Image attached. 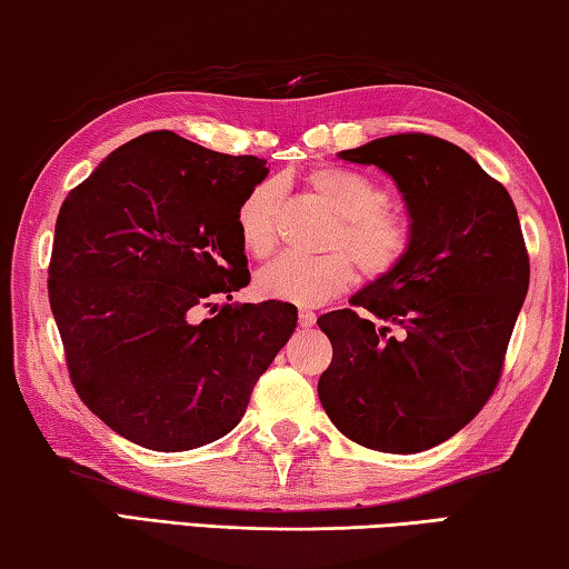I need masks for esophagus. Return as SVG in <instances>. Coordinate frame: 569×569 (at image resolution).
Here are the masks:
<instances>
[{
    "label": "esophagus",
    "instance_id": "34e87169",
    "mask_svg": "<svg viewBox=\"0 0 569 569\" xmlns=\"http://www.w3.org/2000/svg\"><path fill=\"white\" fill-rule=\"evenodd\" d=\"M313 323H316L313 311H298V326H301V329H311Z\"/></svg>",
    "mask_w": 569,
    "mask_h": 569
}]
</instances>
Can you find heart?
<instances>
[{"label":"heart","mask_w":569,"mask_h":569,"mask_svg":"<svg viewBox=\"0 0 569 569\" xmlns=\"http://www.w3.org/2000/svg\"><path fill=\"white\" fill-rule=\"evenodd\" d=\"M306 186L336 216L326 236L329 253L316 258L278 256L256 278L258 293L296 306H321L356 281L357 263L366 278H383L411 246V223L387 208V190L349 168L323 166L306 176ZM278 186L258 182L238 206L236 226L250 256L263 258L276 246Z\"/></svg>","instance_id":"obj_1"}]
</instances>
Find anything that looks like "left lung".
<instances>
[{
    "mask_svg": "<svg viewBox=\"0 0 569 569\" xmlns=\"http://www.w3.org/2000/svg\"><path fill=\"white\" fill-rule=\"evenodd\" d=\"M397 182L411 246L389 276L323 313L319 399L343 437L417 455L477 417L502 373L529 286L512 198L455 142L407 132L339 152ZM400 333L393 337L390 326Z\"/></svg>",
    "mask_w": 569,
    "mask_h": 569,
    "instance_id": "obj_1",
    "label": "left lung"
}]
</instances>
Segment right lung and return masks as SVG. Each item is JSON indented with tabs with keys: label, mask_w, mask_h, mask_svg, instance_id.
<instances>
[{
	"label": "right lung",
	"mask_w": 569,
	"mask_h": 569,
	"mask_svg": "<svg viewBox=\"0 0 569 569\" xmlns=\"http://www.w3.org/2000/svg\"><path fill=\"white\" fill-rule=\"evenodd\" d=\"M266 160L226 156L170 130L110 152L64 198L50 306L80 399L152 451L210 445L296 329L283 301L223 306L248 286L236 213Z\"/></svg>",
	"instance_id": "obj_1"
}]
</instances>
